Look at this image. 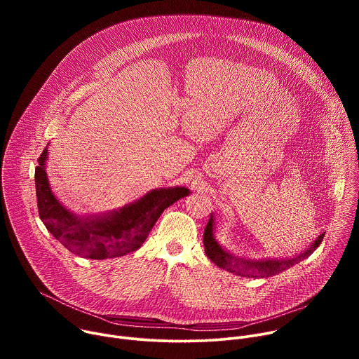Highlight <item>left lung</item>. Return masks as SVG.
Listing matches in <instances>:
<instances>
[{"label": "left lung", "instance_id": "obj_1", "mask_svg": "<svg viewBox=\"0 0 359 359\" xmlns=\"http://www.w3.org/2000/svg\"><path fill=\"white\" fill-rule=\"evenodd\" d=\"M324 234H320L317 240L299 254L292 255L290 259H273V260H245L241 257H237V255H233L227 252L224 248H222L217 241L213 237V217L210 216L209 223L204 229L203 234V244H204V251H206L208 257L217 266L222 267L230 273H234L241 277H271L274 274H278L291 266L297 264L298 262L304 260L320 245V243L324 238Z\"/></svg>", "mask_w": 359, "mask_h": 359}]
</instances>
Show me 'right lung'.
Listing matches in <instances>:
<instances>
[{
    "label": "right lung",
    "instance_id": "right-lung-1",
    "mask_svg": "<svg viewBox=\"0 0 359 359\" xmlns=\"http://www.w3.org/2000/svg\"><path fill=\"white\" fill-rule=\"evenodd\" d=\"M46 149L48 146L42 150L35 168L39 219L62 245L85 259L122 257L137 250L165 209L189 194L186 187L156 189L119 210L78 217L67 210L49 189L45 172Z\"/></svg>",
    "mask_w": 359,
    "mask_h": 359
}]
</instances>
